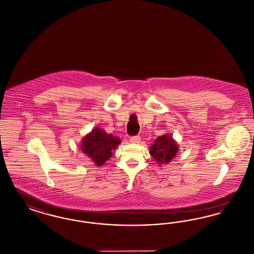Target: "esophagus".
<instances>
[{
	"instance_id": "34e87169",
	"label": "esophagus",
	"mask_w": 254,
	"mask_h": 254,
	"mask_svg": "<svg viewBox=\"0 0 254 254\" xmlns=\"http://www.w3.org/2000/svg\"><path fill=\"white\" fill-rule=\"evenodd\" d=\"M130 141H131L132 143H138V142L140 141V136H139V135L132 136V137L130 138Z\"/></svg>"
}]
</instances>
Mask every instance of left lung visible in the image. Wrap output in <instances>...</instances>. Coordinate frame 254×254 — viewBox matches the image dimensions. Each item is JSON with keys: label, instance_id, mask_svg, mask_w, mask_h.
Here are the masks:
<instances>
[{"label": "left lung", "instance_id": "obj_1", "mask_svg": "<svg viewBox=\"0 0 254 254\" xmlns=\"http://www.w3.org/2000/svg\"><path fill=\"white\" fill-rule=\"evenodd\" d=\"M177 142L169 134L158 136L150 147V154L159 165L170 162L177 155Z\"/></svg>", "mask_w": 254, "mask_h": 254}]
</instances>
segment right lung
I'll return each instance as SVG.
<instances>
[{"label": "right lung", "instance_id": "obj_1", "mask_svg": "<svg viewBox=\"0 0 254 254\" xmlns=\"http://www.w3.org/2000/svg\"><path fill=\"white\" fill-rule=\"evenodd\" d=\"M120 143L119 137L96 128L82 139L81 150L93 159L96 165L101 166L110 158L112 151Z\"/></svg>", "mask_w": 254, "mask_h": 254}]
</instances>
